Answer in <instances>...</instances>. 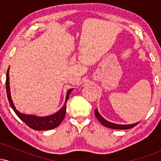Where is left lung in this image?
I'll use <instances>...</instances> for the list:
<instances>
[{
    "label": "left lung",
    "instance_id": "1",
    "mask_svg": "<svg viewBox=\"0 0 161 161\" xmlns=\"http://www.w3.org/2000/svg\"><path fill=\"white\" fill-rule=\"evenodd\" d=\"M95 116L97 117V119H98L100 123H101L104 126L108 127V128L110 129H132L133 128L134 126H136V125L138 124L139 122L136 123H133V124H125V125H122V124H116V123H111V122H109L108 120L104 119L101 114H99L98 110L97 109H95Z\"/></svg>",
    "mask_w": 161,
    "mask_h": 161
}]
</instances>
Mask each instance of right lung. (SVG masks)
I'll return each instance as SVG.
<instances>
[{"mask_svg":"<svg viewBox=\"0 0 161 161\" xmlns=\"http://www.w3.org/2000/svg\"><path fill=\"white\" fill-rule=\"evenodd\" d=\"M9 70H10V66L7 72L6 75V89H7V98H8L9 103H10L11 108H12L14 111L17 115L18 117L23 121L28 126L30 127L31 129H35V130L38 131H45V130H51L56 127L60 125L63 119H64L66 115V102L69 99V95L71 92L73 91V88H70L67 92L66 96L65 103L62 108L59 110L58 112L55 113L52 115L47 116H38L36 115H32V114H25L23 113H20L17 109L16 108L15 105L13 102L12 97L10 95V76H9Z\"/></svg>","mask_w":161,"mask_h":161,"instance_id":"obj_1","label":"right lung"}]
</instances>
